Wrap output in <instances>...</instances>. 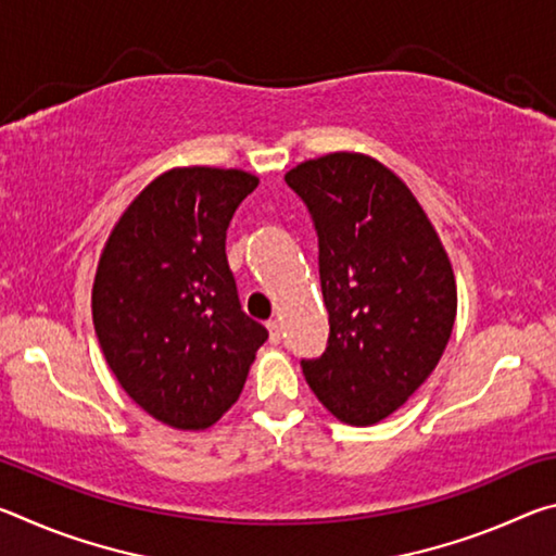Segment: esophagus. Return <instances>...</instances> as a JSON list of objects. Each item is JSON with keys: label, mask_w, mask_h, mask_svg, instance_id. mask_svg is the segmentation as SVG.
Wrapping results in <instances>:
<instances>
[{"label": "esophagus", "mask_w": 556, "mask_h": 556, "mask_svg": "<svg viewBox=\"0 0 556 556\" xmlns=\"http://www.w3.org/2000/svg\"><path fill=\"white\" fill-rule=\"evenodd\" d=\"M267 331H269V341L271 343H279L281 341V324L277 321V318H269Z\"/></svg>", "instance_id": "esophagus-1"}]
</instances>
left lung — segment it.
<instances>
[{
    "label": "left lung",
    "instance_id": "1",
    "mask_svg": "<svg viewBox=\"0 0 556 556\" xmlns=\"http://www.w3.org/2000/svg\"><path fill=\"white\" fill-rule=\"evenodd\" d=\"M312 213L328 308L326 353L301 361L318 402L372 427L421 388L456 321V279L434 225L378 159L333 152L287 172Z\"/></svg>",
    "mask_w": 556,
    "mask_h": 556
}]
</instances>
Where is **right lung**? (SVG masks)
<instances>
[{
	"instance_id": "right-lung-1",
	"label": "right lung",
	"mask_w": 556,
	"mask_h": 556,
	"mask_svg": "<svg viewBox=\"0 0 556 556\" xmlns=\"http://www.w3.org/2000/svg\"><path fill=\"white\" fill-rule=\"evenodd\" d=\"M257 176L178 166L127 205L102 248L92 324L131 400L184 431L215 425L235 402L267 328L240 308L225 232Z\"/></svg>"
}]
</instances>
